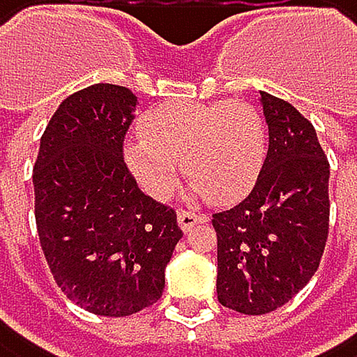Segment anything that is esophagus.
<instances>
[{
	"label": "esophagus",
	"mask_w": 357,
	"mask_h": 357,
	"mask_svg": "<svg viewBox=\"0 0 357 357\" xmlns=\"http://www.w3.org/2000/svg\"><path fill=\"white\" fill-rule=\"evenodd\" d=\"M200 221H206L204 217L195 215V213H189V211H178V225L183 231H189L193 225H198Z\"/></svg>",
	"instance_id": "obj_1"
}]
</instances>
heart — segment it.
I'll return each mask as SVG.
<instances>
[{
	"mask_svg": "<svg viewBox=\"0 0 357 357\" xmlns=\"http://www.w3.org/2000/svg\"><path fill=\"white\" fill-rule=\"evenodd\" d=\"M264 126L245 102H178L142 119V138L123 146L130 172L157 200L174 191L183 170L193 198L234 202L253 187L264 164Z\"/></svg>",
	"mask_w": 357,
	"mask_h": 357,
	"instance_id": "1",
	"label": "heart"
}]
</instances>
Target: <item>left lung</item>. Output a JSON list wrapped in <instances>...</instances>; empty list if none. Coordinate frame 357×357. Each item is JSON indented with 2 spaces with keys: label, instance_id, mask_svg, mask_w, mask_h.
<instances>
[{
  "label": "left lung",
  "instance_id": "8db88e82",
  "mask_svg": "<svg viewBox=\"0 0 357 357\" xmlns=\"http://www.w3.org/2000/svg\"><path fill=\"white\" fill-rule=\"evenodd\" d=\"M268 153L247 198L213 215L217 298L245 315L271 313L315 275L328 238L330 166L311 123L259 91Z\"/></svg>",
  "mask_w": 357,
  "mask_h": 357
}]
</instances>
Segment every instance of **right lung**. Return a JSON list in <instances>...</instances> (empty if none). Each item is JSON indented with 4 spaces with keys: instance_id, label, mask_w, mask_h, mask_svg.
Instances as JSON below:
<instances>
[{
    "instance_id": "obj_1",
    "label": "right lung",
    "mask_w": 357,
    "mask_h": 357,
    "mask_svg": "<svg viewBox=\"0 0 357 357\" xmlns=\"http://www.w3.org/2000/svg\"><path fill=\"white\" fill-rule=\"evenodd\" d=\"M138 98L91 84L66 98L33 168L38 236L61 291L93 315H134L162 298L183 231L176 213L144 195L123 162Z\"/></svg>"
}]
</instances>
